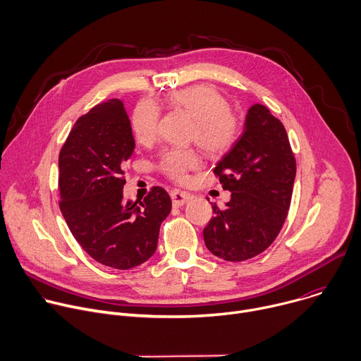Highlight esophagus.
Wrapping results in <instances>:
<instances>
[{
  "mask_svg": "<svg viewBox=\"0 0 361 361\" xmlns=\"http://www.w3.org/2000/svg\"><path fill=\"white\" fill-rule=\"evenodd\" d=\"M170 195H171L173 204L176 205V207H180V205H184L185 202H188V201L192 198V195H191L190 192L181 191V190H177V188H176V190H171Z\"/></svg>",
  "mask_w": 361,
  "mask_h": 361,
  "instance_id": "esophagus-1",
  "label": "esophagus"
}]
</instances>
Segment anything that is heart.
<instances>
[{"mask_svg":"<svg viewBox=\"0 0 361 361\" xmlns=\"http://www.w3.org/2000/svg\"><path fill=\"white\" fill-rule=\"evenodd\" d=\"M166 102L176 110L187 113L192 120L190 138L209 156L220 157L238 141L243 123L228 106L226 97L214 87L197 84L171 91ZM160 109L151 99H141L131 117V128L141 144H149L157 137ZM200 156L192 148H170L160 159L163 174L176 181H185L188 171L198 169Z\"/></svg>","mask_w":361,"mask_h":361,"instance_id":"1","label":"heart"}]
</instances>
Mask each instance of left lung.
Segmentation results:
<instances>
[{
  "mask_svg": "<svg viewBox=\"0 0 361 361\" xmlns=\"http://www.w3.org/2000/svg\"><path fill=\"white\" fill-rule=\"evenodd\" d=\"M231 198L204 228V243L227 262L263 252L288 214L295 159L283 123L262 104L248 109L244 130L214 169ZM213 204V202H212Z\"/></svg>",
  "mask_w": 361,
  "mask_h": 361,
  "instance_id": "obj_1",
  "label": "left lung"
}]
</instances>
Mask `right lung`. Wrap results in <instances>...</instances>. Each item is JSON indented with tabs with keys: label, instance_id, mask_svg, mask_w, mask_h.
<instances>
[{
	"label": "right lung",
	"instance_id": "right-lung-1",
	"mask_svg": "<svg viewBox=\"0 0 361 361\" xmlns=\"http://www.w3.org/2000/svg\"><path fill=\"white\" fill-rule=\"evenodd\" d=\"M130 118L120 99L80 117L59 157L60 209L77 243L102 266L130 270L156 252L171 198L152 187L144 200L124 201L123 167L134 154Z\"/></svg>",
	"mask_w": 361,
	"mask_h": 361
}]
</instances>
